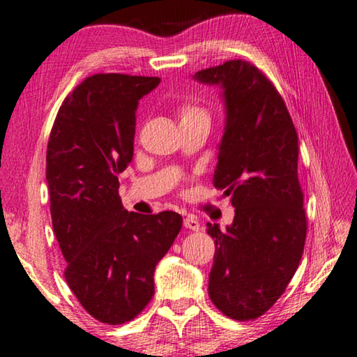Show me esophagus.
I'll return each instance as SVG.
<instances>
[{"label":"esophagus","mask_w":357,"mask_h":357,"mask_svg":"<svg viewBox=\"0 0 357 357\" xmlns=\"http://www.w3.org/2000/svg\"><path fill=\"white\" fill-rule=\"evenodd\" d=\"M183 227L186 229H191V231H197V229H199V222H197V218L195 215H186L183 218Z\"/></svg>","instance_id":"obj_1"}]
</instances>
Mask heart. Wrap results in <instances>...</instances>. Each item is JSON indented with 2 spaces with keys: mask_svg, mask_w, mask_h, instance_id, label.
<instances>
[{
  "mask_svg": "<svg viewBox=\"0 0 357 357\" xmlns=\"http://www.w3.org/2000/svg\"><path fill=\"white\" fill-rule=\"evenodd\" d=\"M206 112L202 108H199L195 103H183L182 107H180V119L185 121V119H191V118H196V116H204Z\"/></svg>",
  "mask_w": 357,
  "mask_h": 357,
  "instance_id": "b5f03b06",
  "label": "heart"
}]
</instances>
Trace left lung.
<instances>
[{"mask_svg":"<svg viewBox=\"0 0 357 357\" xmlns=\"http://www.w3.org/2000/svg\"><path fill=\"white\" fill-rule=\"evenodd\" d=\"M193 78L222 87L227 118L213 185L234 207L223 231L207 223L215 241L209 297L231 319H257L284 294L303 254L298 135L276 87L245 60H228Z\"/></svg>","mask_w":357,"mask_h":357,"instance_id":"left-lung-1","label":"left lung"}]
</instances>
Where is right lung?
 <instances>
[{
  "label": "right lung",
  "instance_id": "add662e5",
  "mask_svg": "<svg viewBox=\"0 0 357 357\" xmlns=\"http://www.w3.org/2000/svg\"><path fill=\"white\" fill-rule=\"evenodd\" d=\"M156 76L98 73L60 107L47 142L46 180L65 281L97 321L124 324L155 294V268L182 228V215H142L123 207L118 188L134 156L139 100Z\"/></svg>",
  "mask_w": 357,
  "mask_h": 357
}]
</instances>
